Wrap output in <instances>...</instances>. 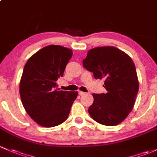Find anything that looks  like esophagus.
Returning a JSON list of instances; mask_svg holds the SVG:
<instances>
[{
	"instance_id": "1",
	"label": "esophagus",
	"mask_w": 157,
	"mask_h": 157,
	"mask_svg": "<svg viewBox=\"0 0 157 157\" xmlns=\"http://www.w3.org/2000/svg\"><path fill=\"white\" fill-rule=\"evenodd\" d=\"M78 93H79V95H80V96H81V95H83L84 94H85V92H82V91H79V92H78Z\"/></svg>"
}]
</instances>
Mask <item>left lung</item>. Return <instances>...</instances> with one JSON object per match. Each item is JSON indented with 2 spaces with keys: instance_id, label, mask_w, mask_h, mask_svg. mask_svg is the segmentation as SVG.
Segmentation results:
<instances>
[{
  "instance_id": "left-lung-1",
  "label": "left lung",
  "mask_w": 157,
  "mask_h": 157,
  "mask_svg": "<svg viewBox=\"0 0 157 157\" xmlns=\"http://www.w3.org/2000/svg\"><path fill=\"white\" fill-rule=\"evenodd\" d=\"M83 67L95 79H104L105 93L92 94L94 101L89 113L105 126H116L126 119L134 107L138 92L136 69L132 59L114 47L89 50Z\"/></svg>"
}]
</instances>
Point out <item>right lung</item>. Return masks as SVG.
Returning <instances> with one entry per match:
<instances>
[{"mask_svg": "<svg viewBox=\"0 0 157 157\" xmlns=\"http://www.w3.org/2000/svg\"><path fill=\"white\" fill-rule=\"evenodd\" d=\"M71 49L49 45L28 60L23 69L19 92L24 108L44 127L59 126L67 120L78 92L62 91L56 81L63 77Z\"/></svg>", "mask_w": 157, "mask_h": 157, "instance_id": "add662e5", "label": "right lung"}]
</instances>
